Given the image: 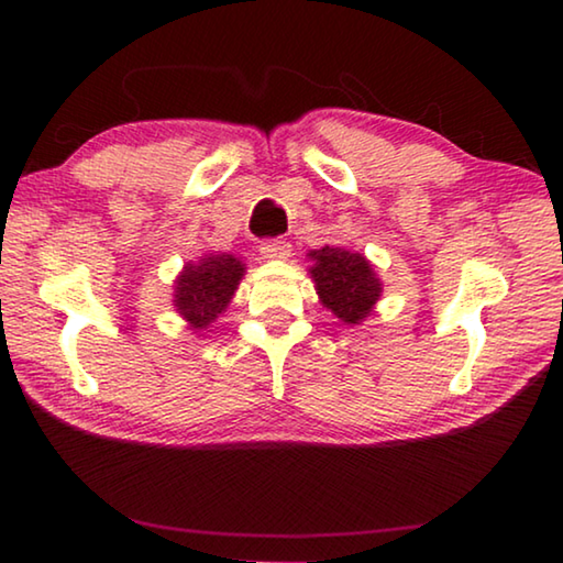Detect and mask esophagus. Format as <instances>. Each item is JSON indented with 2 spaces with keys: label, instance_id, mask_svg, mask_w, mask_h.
I'll use <instances>...</instances> for the list:
<instances>
[{
  "label": "esophagus",
  "instance_id": "34e87169",
  "mask_svg": "<svg viewBox=\"0 0 563 563\" xmlns=\"http://www.w3.org/2000/svg\"><path fill=\"white\" fill-rule=\"evenodd\" d=\"M261 253L265 261H288L290 258V243L283 238H271L261 245Z\"/></svg>",
  "mask_w": 563,
  "mask_h": 563
}]
</instances>
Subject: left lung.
Here are the masks:
<instances>
[{
	"label": "left lung",
	"mask_w": 563,
	"mask_h": 563,
	"mask_svg": "<svg viewBox=\"0 0 563 563\" xmlns=\"http://www.w3.org/2000/svg\"><path fill=\"white\" fill-rule=\"evenodd\" d=\"M308 255L316 261L310 275L320 302L347 325H360L383 295V283L373 265L362 253H350L345 247L325 245Z\"/></svg>",
	"instance_id": "1"
}]
</instances>
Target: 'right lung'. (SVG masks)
I'll use <instances>...</instances> for the list:
<instances>
[{"mask_svg":"<svg viewBox=\"0 0 563 563\" xmlns=\"http://www.w3.org/2000/svg\"><path fill=\"white\" fill-rule=\"evenodd\" d=\"M243 273V261L231 253H208L198 263H186L174 285L178 316L194 330L211 328L231 302Z\"/></svg>","mask_w":563,"mask_h":563,"instance_id":"right-lung-1","label":"right lung"}]
</instances>
